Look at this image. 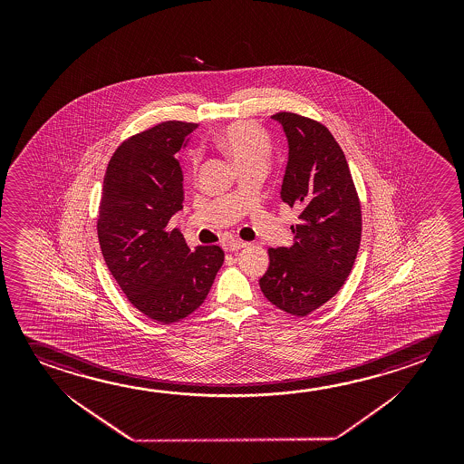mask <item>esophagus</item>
Returning <instances> with one entry per match:
<instances>
[{"instance_id":"34e87169","label":"esophagus","mask_w":464,"mask_h":464,"mask_svg":"<svg viewBox=\"0 0 464 464\" xmlns=\"http://www.w3.org/2000/svg\"><path fill=\"white\" fill-rule=\"evenodd\" d=\"M247 243H244L241 239H229L228 243H227V249L231 252L239 251V249H243L246 247Z\"/></svg>"}]
</instances>
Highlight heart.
Instances as JSON below:
<instances>
[{"instance_id": "heart-1", "label": "heart", "mask_w": 464, "mask_h": 464, "mask_svg": "<svg viewBox=\"0 0 464 464\" xmlns=\"http://www.w3.org/2000/svg\"><path fill=\"white\" fill-rule=\"evenodd\" d=\"M217 144L228 153L237 168L249 163H266L272 153L270 137L258 124L251 121H236L225 126L217 134ZM192 161L196 165V155Z\"/></svg>"}]
</instances>
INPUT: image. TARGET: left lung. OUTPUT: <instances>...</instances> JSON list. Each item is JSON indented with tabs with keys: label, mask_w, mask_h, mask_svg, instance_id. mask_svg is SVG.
Segmentation results:
<instances>
[{
	"label": "left lung",
	"mask_w": 464,
	"mask_h": 464,
	"mask_svg": "<svg viewBox=\"0 0 464 464\" xmlns=\"http://www.w3.org/2000/svg\"><path fill=\"white\" fill-rule=\"evenodd\" d=\"M288 139L280 198L297 207L291 247L268 249L270 266L258 280L281 311L305 317L340 291L361 243V206L342 147L320 122L281 111L272 116Z\"/></svg>",
	"instance_id": "8db88e82"
}]
</instances>
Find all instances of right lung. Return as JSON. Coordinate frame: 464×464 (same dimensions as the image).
<instances>
[{"instance_id":"1","label":"right lung","mask_w":464,"mask_h":464,"mask_svg":"<svg viewBox=\"0 0 464 464\" xmlns=\"http://www.w3.org/2000/svg\"><path fill=\"white\" fill-rule=\"evenodd\" d=\"M194 122L167 121L124 140L108 163L100 200V247L130 304L173 324L204 303L225 254L218 246L190 251L168 221L183 208L178 152Z\"/></svg>"}]
</instances>
